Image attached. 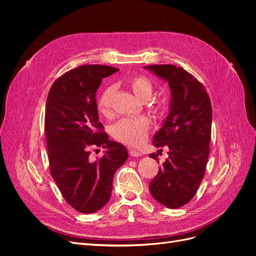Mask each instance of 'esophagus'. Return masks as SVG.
Wrapping results in <instances>:
<instances>
[{
	"instance_id": "obj_1",
	"label": "esophagus",
	"mask_w": 256,
	"mask_h": 256,
	"mask_svg": "<svg viewBox=\"0 0 256 256\" xmlns=\"http://www.w3.org/2000/svg\"><path fill=\"white\" fill-rule=\"evenodd\" d=\"M129 154H130L131 157H140V156H142V154L140 152H138L134 148H129Z\"/></svg>"
}]
</instances>
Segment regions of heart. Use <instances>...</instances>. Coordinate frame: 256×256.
<instances>
[{
    "instance_id": "heart-1",
    "label": "heart",
    "mask_w": 256,
    "mask_h": 256,
    "mask_svg": "<svg viewBox=\"0 0 256 256\" xmlns=\"http://www.w3.org/2000/svg\"><path fill=\"white\" fill-rule=\"evenodd\" d=\"M128 84L138 99L147 100L152 94V83L145 76H134L128 81ZM115 92L116 88L114 85H109L102 92L98 98V110L104 116H109L112 113ZM148 128L150 120L145 116H138V118H122L112 127L111 132L115 140L128 145H136L146 138Z\"/></svg>"
}]
</instances>
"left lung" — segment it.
<instances>
[{"label":"left lung","mask_w":256,"mask_h":256,"mask_svg":"<svg viewBox=\"0 0 256 256\" xmlns=\"http://www.w3.org/2000/svg\"><path fill=\"white\" fill-rule=\"evenodd\" d=\"M168 83V115L152 138V144L168 147V159L150 184L152 198L168 208H180L194 196L202 182L212 136V102L203 84L182 67H144ZM162 152L161 150L158 152ZM158 154L150 157L157 159Z\"/></svg>","instance_id":"1"}]
</instances>
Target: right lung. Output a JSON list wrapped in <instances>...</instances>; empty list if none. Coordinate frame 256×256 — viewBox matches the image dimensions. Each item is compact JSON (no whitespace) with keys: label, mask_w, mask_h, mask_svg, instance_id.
Wrapping results in <instances>:
<instances>
[{"label":"right lung","mask_w":256,"mask_h":256,"mask_svg":"<svg viewBox=\"0 0 256 256\" xmlns=\"http://www.w3.org/2000/svg\"><path fill=\"white\" fill-rule=\"evenodd\" d=\"M118 70L104 65L76 67L53 83L46 104L50 172L66 202L82 214L109 202L114 174L128 159L126 147L102 131L96 102L102 79ZM92 146L106 148L102 158L89 157Z\"/></svg>","instance_id":"obj_1"}]
</instances>
